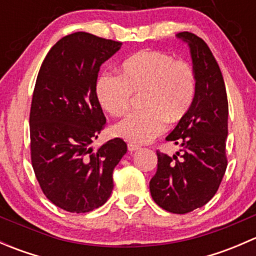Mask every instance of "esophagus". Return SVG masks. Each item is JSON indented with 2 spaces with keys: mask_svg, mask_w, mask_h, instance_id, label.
I'll list each match as a JSON object with an SVG mask.
<instances>
[{
  "mask_svg": "<svg viewBox=\"0 0 256 256\" xmlns=\"http://www.w3.org/2000/svg\"><path fill=\"white\" fill-rule=\"evenodd\" d=\"M128 150L130 152H135L138 151V150H140V146L138 144H128Z\"/></svg>",
  "mask_w": 256,
  "mask_h": 256,
  "instance_id": "obj_1",
  "label": "esophagus"
}]
</instances>
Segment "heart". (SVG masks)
<instances>
[{"label":"heart","instance_id":"heart-1","mask_svg":"<svg viewBox=\"0 0 256 256\" xmlns=\"http://www.w3.org/2000/svg\"><path fill=\"white\" fill-rule=\"evenodd\" d=\"M134 94H144V110L120 121L114 132L128 142H150L164 132L167 122H178L190 109L194 72L188 63L164 52L142 50L124 62L121 76L105 73L96 82L98 100L114 116L130 110Z\"/></svg>","mask_w":256,"mask_h":256}]
</instances>
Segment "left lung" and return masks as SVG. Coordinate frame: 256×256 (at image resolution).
Here are the masks:
<instances>
[{"mask_svg": "<svg viewBox=\"0 0 256 256\" xmlns=\"http://www.w3.org/2000/svg\"><path fill=\"white\" fill-rule=\"evenodd\" d=\"M188 43L196 76L192 106L166 138L182 148L172 157L157 151V171L150 180L154 202L184 214L213 198L226 174L228 99L218 63L207 43L190 32L177 34Z\"/></svg>", "mask_w": 256, "mask_h": 256, "instance_id": "8db88e82", "label": "left lung"}]
</instances>
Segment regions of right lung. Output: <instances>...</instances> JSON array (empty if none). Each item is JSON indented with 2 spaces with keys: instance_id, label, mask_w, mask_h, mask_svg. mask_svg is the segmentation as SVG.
I'll list each match as a JSON object with an SVG mask.
<instances>
[{
  "instance_id": "obj_1",
  "label": "right lung",
  "mask_w": 256,
  "mask_h": 256,
  "mask_svg": "<svg viewBox=\"0 0 256 256\" xmlns=\"http://www.w3.org/2000/svg\"><path fill=\"white\" fill-rule=\"evenodd\" d=\"M121 42L76 32L48 52L36 80L30 114V160L46 197L70 213L102 207L112 172L128 151L121 138L89 144L106 124L96 98L100 66Z\"/></svg>"
}]
</instances>
